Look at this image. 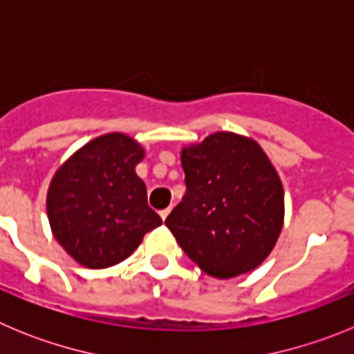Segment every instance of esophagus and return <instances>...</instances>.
<instances>
[{
	"instance_id": "esophagus-1",
	"label": "esophagus",
	"mask_w": 354,
	"mask_h": 354,
	"mask_svg": "<svg viewBox=\"0 0 354 354\" xmlns=\"http://www.w3.org/2000/svg\"><path fill=\"white\" fill-rule=\"evenodd\" d=\"M168 214H170V207H168V209H162V211L159 212V216H161V220H162V221L167 220Z\"/></svg>"
}]
</instances>
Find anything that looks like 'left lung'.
I'll use <instances>...</instances> for the list:
<instances>
[{
  "instance_id": "8db88e82",
  "label": "left lung",
  "mask_w": 354,
  "mask_h": 354,
  "mask_svg": "<svg viewBox=\"0 0 354 354\" xmlns=\"http://www.w3.org/2000/svg\"><path fill=\"white\" fill-rule=\"evenodd\" d=\"M186 195L167 227L214 278L250 273L270 257L283 227V186L259 142L218 131L180 149Z\"/></svg>"
}]
</instances>
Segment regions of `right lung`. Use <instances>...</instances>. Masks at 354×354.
<instances>
[{
    "label": "right lung",
    "mask_w": 354,
    "mask_h": 354,
    "mask_svg": "<svg viewBox=\"0 0 354 354\" xmlns=\"http://www.w3.org/2000/svg\"><path fill=\"white\" fill-rule=\"evenodd\" d=\"M145 149L133 136L108 133L62 162L46 196L51 232L77 264L102 270L126 261L143 236L162 223L147 205L136 165Z\"/></svg>",
    "instance_id": "obj_1"
}]
</instances>
